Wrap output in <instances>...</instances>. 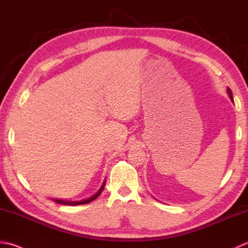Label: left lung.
I'll use <instances>...</instances> for the list:
<instances>
[{"label": "left lung", "instance_id": "left-lung-1", "mask_svg": "<svg viewBox=\"0 0 248 248\" xmlns=\"http://www.w3.org/2000/svg\"><path fill=\"white\" fill-rule=\"evenodd\" d=\"M227 92H228V94H229V96H230V100L233 102V96H232V92H231V90L229 89V88H227Z\"/></svg>", "mask_w": 248, "mask_h": 248}]
</instances>
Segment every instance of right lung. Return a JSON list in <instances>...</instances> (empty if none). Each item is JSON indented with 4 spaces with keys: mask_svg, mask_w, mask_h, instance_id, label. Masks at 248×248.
Masks as SVG:
<instances>
[{
    "mask_svg": "<svg viewBox=\"0 0 248 248\" xmlns=\"http://www.w3.org/2000/svg\"><path fill=\"white\" fill-rule=\"evenodd\" d=\"M105 181H106V179H104V182H103V184H102V186L100 187L99 190L96 191L93 196H91V197L88 198V199H85V200H80V201H66V200H62V199H52V200L55 201V202H57V203H60V204H64V205H80V204H87V203H89V202H91V201L95 200V199L101 195V192L103 191L104 186H105Z\"/></svg>",
    "mask_w": 248,
    "mask_h": 248,
    "instance_id": "right-lung-1",
    "label": "right lung"
}]
</instances>
